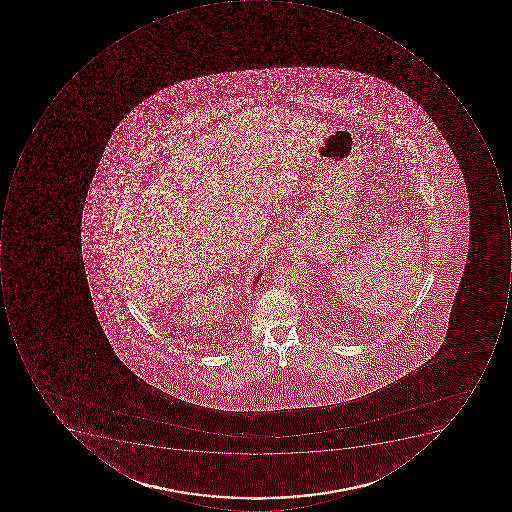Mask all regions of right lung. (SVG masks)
Masks as SVG:
<instances>
[{"mask_svg":"<svg viewBox=\"0 0 512 512\" xmlns=\"http://www.w3.org/2000/svg\"><path fill=\"white\" fill-rule=\"evenodd\" d=\"M258 278H260V275H258V277H257V278H255L254 286H255V284H257V283H258Z\"/></svg>","mask_w":512,"mask_h":512,"instance_id":"1","label":"right lung"}]
</instances>
